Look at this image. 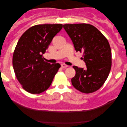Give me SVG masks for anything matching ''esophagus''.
Instances as JSON below:
<instances>
[{
  "label": "esophagus",
  "instance_id": "esophagus-1",
  "mask_svg": "<svg viewBox=\"0 0 127 127\" xmlns=\"http://www.w3.org/2000/svg\"><path fill=\"white\" fill-rule=\"evenodd\" d=\"M67 66H67V65L65 64H61V67H62V68H65V67H67Z\"/></svg>",
  "mask_w": 127,
  "mask_h": 127
}]
</instances>
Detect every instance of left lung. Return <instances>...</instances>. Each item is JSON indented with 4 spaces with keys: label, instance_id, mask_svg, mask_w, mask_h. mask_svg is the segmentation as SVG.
I'll return each mask as SVG.
<instances>
[{
    "label": "left lung",
    "instance_id": "obj_1",
    "mask_svg": "<svg viewBox=\"0 0 127 127\" xmlns=\"http://www.w3.org/2000/svg\"><path fill=\"white\" fill-rule=\"evenodd\" d=\"M64 29L73 42L75 51L83 53L86 68L74 66L75 75L71 79L74 87L82 93L99 89L107 79L112 65V54L107 39L89 24H66Z\"/></svg>",
    "mask_w": 127,
    "mask_h": 127
}]
</instances>
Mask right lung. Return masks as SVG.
<instances>
[{
	"mask_svg": "<svg viewBox=\"0 0 127 127\" xmlns=\"http://www.w3.org/2000/svg\"><path fill=\"white\" fill-rule=\"evenodd\" d=\"M62 28V24L35 25L19 39L13 55V67L26 92L39 94L50 86L61 65L45 62L43 54Z\"/></svg>",
	"mask_w": 127,
	"mask_h": 127,
	"instance_id": "add662e5",
	"label": "right lung"
}]
</instances>
